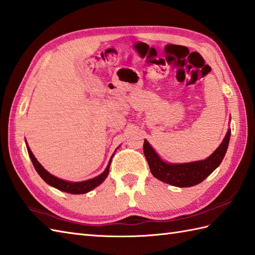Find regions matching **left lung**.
<instances>
[{
  "mask_svg": "<svg viewBox=\"0 0 255 255\" xmlns=\"http://www.w3.org/2000/svg\"><path fill=\"white\" fill-rule=\"evenodd\" d=\"M231 130L227 132L223 142L215 152L203 161L191 162L184 164H170L162 161L147 140L143 143V153L148 161L151 173L158 180L177 187H189L202 183L214 172L223 161L228 149Z\"/></svg>",
  "mask_w": 255,
  "mask_h": 255,
  "instance_id": "1",
  "label": "left lung"
}]
</instances>
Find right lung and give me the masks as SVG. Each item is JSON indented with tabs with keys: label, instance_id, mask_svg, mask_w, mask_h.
<instances>
[{
	"label": "right lung",
	"instance_id": "right-lung-1",
	"mask_svg": "<svg viewBox=\"0 0 255 255\" xmlns=\"http://www.w3.org/2000/svg\"><path fill=\"white\" fill-rule=\"evenodd\" d=\"M27 150H28V154L30 156V160L32 162V164H34V167L36 169L38 174L40 175L42 180H44L47 184H49V185L56 187L58 189H60V191L66 192V193H70V194L88 193V192L92 191L93 188H95L96 186H99L100 184L107 177L108 172H110V165H111L112 160L110 161V163H108L106 170L103 172L101 175L92 178V180H88V181H84V182H75V183L63 181V180H60V178L51 175L49 172H47L44 169V167L41 166V164L37 161V159L35 158L34 154H32L31 150L29 149L28 145H27Z\"/></svg>",
	"mask_w": 255,
	"mask_h": 255
}]
</instances>
